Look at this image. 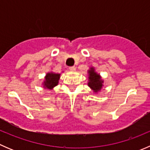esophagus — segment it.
I'll list each match as a JSON object with an SVG mask.
<instances>
[{"mask_svg": "<svg viewBox=\"0 0 150 150\" xmlns=\"http://www.w3.org/2000/svg\"><path fill=\"white\" fill-rule=\"evenodd\" d=\"M69 70H70V71H75V67H74V66L69 67Z\"/></svg>", "mask_w": 150, "mask_h": 150, "instance_id": "esophagus-1", "label": "esophagus"}]
</instances>
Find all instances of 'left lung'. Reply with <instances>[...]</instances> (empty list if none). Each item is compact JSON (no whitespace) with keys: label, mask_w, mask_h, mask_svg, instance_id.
Returning <instances> with one entry per match:
<instances>
[{"label":"left lung","mask_w":150,"mask_h":150,"mask_svg":"<svg viewBox=\"0 0 150 150\" xmlns=\"http://www.w3.org/2000/svg\"><path fill=\"white\" fill-rule=\"evenodd\" d=\"M88 74L89 82L88 83V86L94 92L99 91L102 88V86H103L102 85L103 81L101 79L100 75L95 72L93 67L91 68L90 70H88Z\"/></svg>","instance_id":"left-lung-1"}]
</instances>
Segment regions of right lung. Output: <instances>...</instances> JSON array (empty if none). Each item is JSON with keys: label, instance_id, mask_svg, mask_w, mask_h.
<instances>
[{"label": "right lung", "instance_id": "right-lung-1", "mask_svg": "<svg viewBox=\"0 0 150 150\" xmlns=\"http://www.w3.org/2000/svg\"><path fill=\"white\" fill-rule=\"evenodd\" d=\"M60 74H56L53 72L47 73L45 78V81L43 83V86L45 88L52 89L54 86H57Z\"/></svg>", "mask_w": 150, "mask_h": 150}]
</instances>
